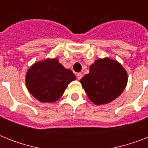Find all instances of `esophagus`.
Here are the masks:
<instances>
[{"instance_id":"34e87169","label":"esophagus","mask_w":148,"mask_h":148,"mask_svg":"<svg viewBox=\"0 0 148 148\" xmlns=\"http://www.w3.org/2000/svg\"><path fill=\"white\" fill-rule=\"evenodd\" d=\"M82 77H83V74H81V73H77V77L78 80H81V79L82 78Z\"/></svg>"}]
</instances>
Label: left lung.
Returning a JSON list of instances; mask_svg holds the SVG:
<instances>
[{"instance_id":"left-lung-1","label":"left lung","mask_w":148,"mask_h":148,"mask_svg":"<svg viewBox=\"0 0 148 148\" xmlns=\"http://www.w3.org/2000/svg\"><path fill=\"white\" fill-rule=\"evenodd\" d=\"M89 99L99 105L114 101L127 85V74L117 61L98 59L90 67V73L80 81Z\"/></svg>"}]
</instances>
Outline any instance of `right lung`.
<instances>
[{
  "label": "right lung",
  "mask_w": 148,
  "mask_h": 148,
  "mask_svg": "<svg viewBox=\"0 0 148 148\" xmlns=\"http://www.w3.org/2000/svg\"><path fill=\"white\" fill-rule=\"evenodd\" d=\"M75 79L74 73L65 69L57 59H47L29 68L26 85L29 92L40 102H54Z\"/></svg>",
  "instance_id": "right-lung-1"
}]
</instances>
